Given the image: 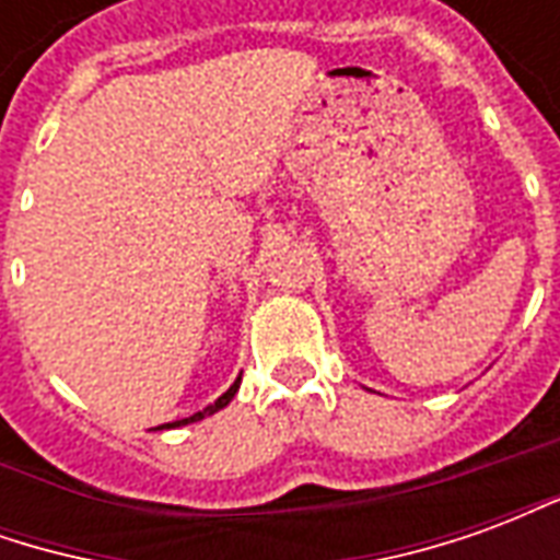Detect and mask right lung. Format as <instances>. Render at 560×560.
<instances>
[{
	"mask_svg": "<svg viewBox=\"0 0 560 560\" xmlns=\"http://www.w3.org/2000/svg\"><path fill=\"white\" fill-rule=\"evenodd\" d=\"M240 381H243V377H236V381H233V384H231V389H228V393H224V396H219V399L212 401V405H207V408H203V411L191 413V417H185V420L167 422V429H176V425H188V422L203 420V417H212V413L221 411V408H228V405H231L233 396H236V389H240ZM159 429H164V425H159Z\"/></svg>",
	"mask_w": 560,
	"mask_h": 560,
	"instance_id": "right-lung-1",
	"label": "right lung"
}]
</instances>
